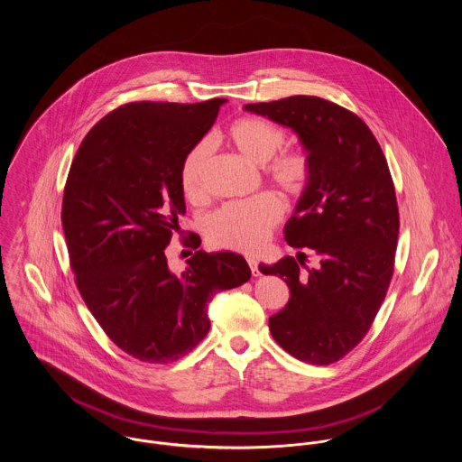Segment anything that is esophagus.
Here are the masks:
<instances>
[{"label":"esophagus","mask_w":462,"mask_h":462,"mask_svg":"<svg viewBox=\"0 0 462 462\" xmlns=\"http://www.w3.org/2000/svg\"><path fill=\"white\" fill-rule=\"evenodd\" d=\"M247 263L251 266V272H253V275L256 277V275H260V270H258V262L254 260V258H247Z\"/></svg>","instance_id":"obj_1"}]
</instances>
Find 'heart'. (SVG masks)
Listing matches in <instances>:
<instances>
[{
    "instance_id": "heart-1",
    "label": "heart",
    "mask_w": 462,
    "mask_h": 462,
    "mask_svg": "<svg viewBox=\"0 0 462 462\" xmlns=\"http://www.w3.org/2000/svg\"><path fill=\"white\" fill-rule=\"evenodd\" d=\"M222 138L240 156L254 165H263V178L286 200L302 198L311 183V158L302 149H281L286 133L262 117H240L233 121ZM209 162V147L194 145L181 163V189L192 202L204 199V176ZM282 215L281 200L260 194L244 202H231L215 211L206 224V236L215 247L258 253L270 238Z\"/></svg>"
}]
</instances>
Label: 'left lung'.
Wrapping results in <instances>:
<instances>
[{
	"instance_id": "obj_1",
	"label": "left lung",
	"mask_w": 462,
	"mask_h": 462,
	"mask_svg": "<svg viewBox=\"0 0 462 462\" xmlns=\"http://www.w3.org/2000/svg\"><path fill=\"white\" fill-rule=\"evenodd\" d=\"M244 108L291 128L313 165L310 189L284 226L297 260L260 264L290 288L268 328L293 357L336 363L372 328L395 268L400 220L386 156L365 121L328 99L291 96ZM304 250L318 258L315 269L300 262Z\"/></svg>"
}]
</instances>
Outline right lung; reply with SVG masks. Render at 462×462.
<instances>
[{"label": "right lung", "mask_w": 462, "mask_h": 462, "mask_svg": "<svg viewBox=\"0 0 462 462\" xmlns=\"http://www.w3.org/2000/svg\"><path fill=\"white\" fill-rule=\"evenodd\" d=\"M227 99L128 103L83 138L67 176L62 226L76 286L106 336L145 363L187 356L209 330L208 304L251 279L244 256L198 251L171 270L165 247L185 215L181 163Z\"/></svg>", "instance_id": "right-lung-1"}]
</instances>
